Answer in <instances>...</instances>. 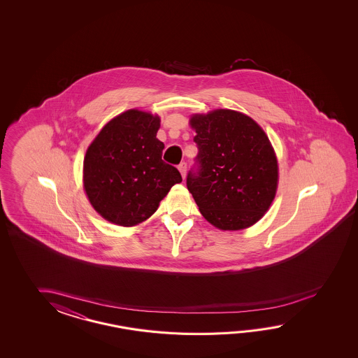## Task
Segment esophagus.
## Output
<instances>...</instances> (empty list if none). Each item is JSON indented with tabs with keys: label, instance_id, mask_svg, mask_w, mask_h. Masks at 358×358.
Returning <instances> with one entry per match:
<instances>
[{
	"label": "esophagus",
	"instance_id": "obj_1",
	"mask_svg": "<svg viewBox=\"0 0 358 358\" xmlns=\"http://www.w3.org/2000/svg\"><path fill=\"white\" fill-rule=\"evenodd\" d=\"M178 169H179V171H180V174H182V179H184L185 174H187V162H182V164L178 166Z\"/></svg>",
	"mask_w": 358,
	"mask_h": 358
}]
</instances>
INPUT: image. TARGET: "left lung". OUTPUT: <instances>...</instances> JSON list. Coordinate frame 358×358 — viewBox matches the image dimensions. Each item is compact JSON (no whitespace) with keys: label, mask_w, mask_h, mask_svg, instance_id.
Returning <instances> with one entry per match:
<instances>
[{"label":"left lung","mask_w":358,"mask_h":358,"mask_svg":"<svg viewBox=\"0 0 358 358\" xmlns=\"http://www.w3.org/2000/svg\"><path fill=\"white\" fill-rule=\"evenodd\" d=\"M198 153L187 187L206 220L221 230L248 228L271 205L278 161L265 131L247 115H193Z\"/></svg>","instance_id":"left-lung-1"}]
</instances>
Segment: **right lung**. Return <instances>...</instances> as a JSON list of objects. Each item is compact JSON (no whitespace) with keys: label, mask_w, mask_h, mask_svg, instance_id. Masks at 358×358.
<instances>
[{"label":"right lung","mask_w":358,"mask_h":358,"mask_svg":"<svg viewBox=\"0 0 358 358\" xmlns=\"http://www.w3.org/2000/svg\"><path fill=\"white\" fill-rule=\"evenodd\" d=\"M159 128V116L128 110L107 122L88 147L84 189L107 221L133 227L147 220L170 188L182 182L178 169L162 160Z\"/></svg>","instance_id":"obj_1"}]
</instances>
